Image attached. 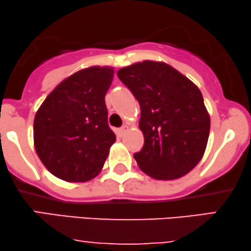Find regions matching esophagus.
Returning a JSON list of instances; mask_svg holds the SVG:
<instances>
[{"label":"esophagus","mask_w":251,"mask_h":251,"mask_svg":"<svg viewBox=\"0 0 251 251\" xmlns=\"http://www.w3.org/2000/svg\"><path fill=\"white\" fill-rule=\"evenodd\" d=\"M129 129V126L128 125H125V126H121V128H120L119 129V132H120V135H125V132L126 131V130H128Z\"/></svg>","instance_id":"esophagus-1"}]
</instances>
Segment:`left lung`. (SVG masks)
<instances>
[{
	"mask_svg": "<svg viewBox=\"0 0 251 251\" xmlns=\"http://www.w3.org/2000/svg\"><path fill=\"white\" fill-rule=\"evenodd\" d=\"M118 76L141 106L144 146L133 154L139 168L157 180L189 173L203 157L210 132L200 89L162 62H139Z\"/></svg>",
	"mask_w": 251,
	"mask_h": 251,
	"instance_id": "8db88e82",
	"label": "left lung"
}]
</instances>
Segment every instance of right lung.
Segmentation results:
<instances>
[{
  "label": "right lung",
  "instance_id": "add662e5",
  "mask_svg": "<svg viewBox=\"0 0 251 251\" xmlns=\"http://www.w3.org/2000/svg\"><path fill=\"white\" fill-rule=\"evenodd\" d=\"M113 75L108 67L77 71L55 87L35 114V151L61 180L89 181L105 164L116 139L105 103Z\"/></svg>",
  "mask_w": 251,
  "mask_h": 251
}]
</instances>
